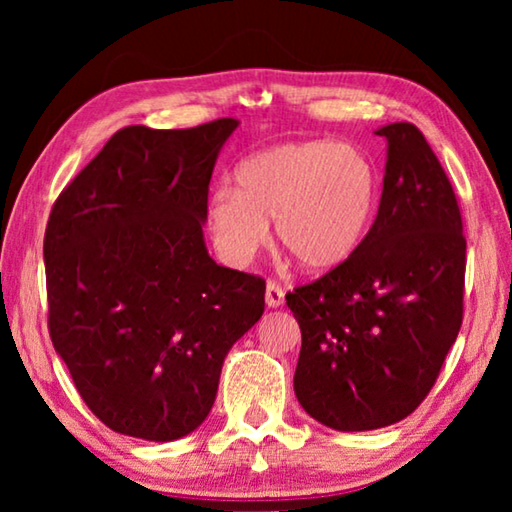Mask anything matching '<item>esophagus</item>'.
Wrapping results in <instances>:
<instances>
[{
  "label": "esophagus",
  "instance_id": "34e87169",
  "mask_svg": "<svg viewBox=\"0 0 512 512\" xmlns=\"http://www.w3.org/2000/svg\"><path fill=\"white\" fill-rule=\"evenodd\" d=\"M284 302V289L275 280L266 282V305L268 307H280Z\"/></svg>",
  "mask_w": 512,
  "mask_h": 512
}]
</instances>
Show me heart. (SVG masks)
<instances>
[{
    "instance_id": "obj_1",
    "label": "heart",
    "mask_w": 512,
    "mask_h": 512,
    "mask_svg": "<svg viewBox=\"0 0 512 512\" xmlns=\"http://www.w3.org/2000/svg\"><path fill=\"white\" fill-rule=\"evenodd\" d=\"M379 201L375 164L357 146L332 140L277 144L237 169V189H214L207 228L232 264H244L271 237L307 273L350 262L366 239Z\"/></svg>"
}]
</instances>
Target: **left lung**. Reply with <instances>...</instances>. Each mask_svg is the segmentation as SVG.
<instances>
[{"mask_svg": "<svg viewBox=\"0 0 512 512\" xmlns=\"http://www.w3.org/2000/svg\"><path fill=\"white\" fill-rule=\"evenodd\" d=\"M377 135L388 140L384 192L359 253L287 293L302 334L296 397L336 431L411 415L463 323L467 244L454 187L418 126L397 121Z\"/></svg>", "mask_w": 512, "mask_h": 512, "instance_id": "8db88e82", "label": "left lung"}]
</instances>
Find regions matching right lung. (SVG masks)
Masks as SVG:
<instances>
[{"instance_id":"add662e5","label":"right lung","mask_w":512,"mask_h":512,"mask_svg":"<svg viewBox=\"0 0 512 512\" xmlns=\"http://www.w3.org/2000/svg\"><path fill=\"white\" fill-rule=\"evenodd\" d=\"M235 128H121L51 207V343L88 409L124 436L169 443L201 427L225 354L264 314L262 277L219 266L203 241Z\"/></svg>"}]
</instances>
